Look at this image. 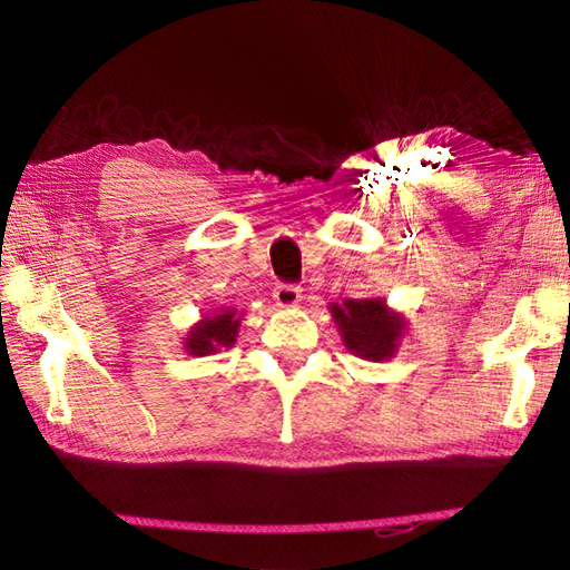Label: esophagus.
<instances>
[{"label":"esophagus","instance_id":"34e87169","mask_svg":"<svg viewBox=\"0 0 570 570\" xmlns=\"http://www.w3.org/2000/svg\"><path fill=\"white\" fill-rule=\"evenodd\" d=\"M273 299H275V304L283 306V308H292V306H297L302 302V289L297 285L281 283V285H275V289H273Z\"/></svg>","mask_w":570,"mask_h":570}]
</instances>
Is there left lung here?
<instances>
[{"mask_svg": "<svg viewBox=\"0 0 570 570\" xmlns=\"http://www.w3.org/2000/svg\"><path fill=\"white\" fill-rule=\"evenodd\" d=\"M344 347L366 361L392 358L404 337L406 321L390 312L385 299H344L331 304Z\"/></svg>", "mask_w": 570, "mask_h": 570, "instance_id": "1", "label": "left lung"}]
</instances>
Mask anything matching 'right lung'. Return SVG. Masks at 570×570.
I'll list each match as a JSON object with an SVG mask.
<instances>
[{
    "mask_svg": "<svg viewBox=\"0 0 570 570\" xmlns=\"http://www.w3.org/2000/svg\"><path fill=\"white\" fill-rule=\"evenodd\" d=\"M239 318L243 314H235L233 308H223L216 316H206L199 323L189 327L185 337V350L193 356H209L216 354L220 347H233L237 331H239Z\"/></svg>",
    "mask_w": 570,
    "mask_h": 570,
    "instance_id": "add662e5",
    "label": "right lung"
}]
</instances>
